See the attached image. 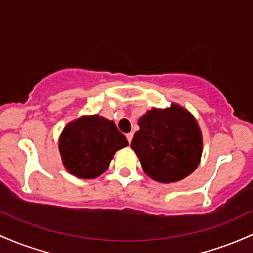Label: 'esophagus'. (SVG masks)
I'll return each instance as SVG.
<instances>
[{
  "label": "esophagus",
  "instance_id": "esophagus-1",
  "mask_svg": "<svg viewBox=\"0 0 253 253\" xmlns=\"http://www.w3.org/2000/svg\"><path fill=\"white\" fill-rule=\"evenodd\" d=\"M132 137H134V134H132V132H129V134H126V138H127V141H129V143H131Z\"/></svg>",
  "mask_w": 253,
  "mask_h": 253
}]
</instances>
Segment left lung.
Returning a JSON list of instances; mask_svg holds the SVG:
<instances>
[{"instance_id":"1","label":"left lung","mask_w":253,"mask_h":253,"mask_svg":"<svg viewBox=\"0 0 253 253\" xmlns=\"http://www.w3.org/2000/svg\"><path fill=\"white\" fill-rule=\"evenodd\" d=\"M131 148L144 173L160 183L179 181L197 169L202 134L194 116L177 104L152 109L138 119Z\"/></svg>"}]
</instances>
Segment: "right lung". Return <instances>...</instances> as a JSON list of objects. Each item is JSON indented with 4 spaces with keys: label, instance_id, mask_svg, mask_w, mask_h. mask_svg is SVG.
Returning <instances> with one entry per match:
<instances>
[{
    "label": "right lung",
    "instance_id": "obj_1",
    "mask_svg": "<svg viewBox=\"0 0 253 253\" xmlns=\"http://www.w3.org/2000/svg\"><path fill=\"white\" fill-rule=\"evenodd\" d=\"M127 144L113 121L98 115L82 116L68 123L58 142L64 167L81 179L103 174L115 153Z\"/></svg>",
    "mask_w": 253,
    "mask_h": 253
}]
</instances>
